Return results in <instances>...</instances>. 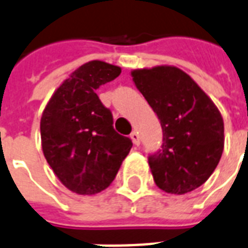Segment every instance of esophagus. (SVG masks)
Here are the masks:
<instances>
[{"instance_id":"esophagus-1","label":"esophagus","mask_w":248,"mask_h":248,"mask_svg":"<svg viewBox=\"0 0 248 248\" xmlns=\"http://www.w3.org/2000/svg\"><path fill=\"white\" fill-rule=\"evenodd\" d=\"M130 138H131L132 143L135 145L140 144V138H139V134H138L137 131H132L131 134H130Z\"/></svg>"}]
</instances>
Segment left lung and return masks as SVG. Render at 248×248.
Returning <instances> with one entry per match:
<instances>
[{"label": "left lung", "instance_id": "1", "mask_svg": "<svg viewBox=\"0 0 248 248\" xmlns=\"http://www.w3.org/2000/svg\"><path fill=\"white\" fill-rule=\"evenodd\" d=\"M131 75L161 124V149L148 156L155 183L168 194L194 191L211 177L224 151L220 111L174 66L134 70Z\"/></svg>", "mask_w": 248, "mask_h": 248}]
</instances>
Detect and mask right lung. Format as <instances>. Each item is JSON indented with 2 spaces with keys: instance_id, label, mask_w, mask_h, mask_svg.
Returning <instances> with one entry per match:
<instances>
[{
  "instance_id": "add662e5",
  "label": "right lung",
  "mask_w": 248,
  "mask_h": 248,
  "mask_svg": "<svg viewBox=\"0 0 248 248\" xmlns=\"http://www.w3.org/2000/svg\"><path fill=\"white\" fill-rule=\"evenodd\" d=\"M121 74V67L91 61L74 71L53 93L40 122L43 152L58 179L73 192L105 190L132 147L113 127L111 111L96 90Z\"/></svg>"
}]
</instances>
